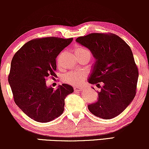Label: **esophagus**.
Returning <instances> with one entry per match:
<instances>
[{
  "instance_id": "obj_1",
  "label": "esophagus",
  "mask_w": 149,
  "mask_h": 149,
  "mask_svg": "<svg viewBox=\"0 0 149 149\" xmlns=\"http://www.w3.org/2000/svg\"><path fill=\"white\" fill-rule=\"evenodd\" d=\"M74 91H80V90H81V87H74Z\"/></svg>"
}]
</instances>
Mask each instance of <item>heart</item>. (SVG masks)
<instances>
[{
	"mask_svg": "<svg viewBox=\"0 0 149 149\" xmlns=\"http://www.w3.org/2000/svg\"><path fill=\"white\" fill-rule=\"evenodd\" d=\"M74 53L77 56H80L81 55L88 54L91 56L90 52L87 49L83 47L79 46L74 49ZM87 73L85 70L81 71H70V72L66 73L64 74V80L66 83L72 85H78L83 82L86 77Z\"/></svg>",
	"mask_w": 149,
	"mask_h": 149,
	"instance_id": "heart-1",
	"label": "heart"
}]
</instances>
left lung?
Listing matches in <instances>:
<instances>
[{"instance_id": "obj_1", "label": "left lung", "mask_w": 149, "mask_h": 149, "mask_svg": "<svg viewBox=\"0 0 149 149\" xmlns=\"http://www.w3.org/2000/svg\"><path fill=\"white\" fill-rule=\"evenodd\" d=\"M76 41L92 53L95 62L88 82L101 88L97 102L87 107L89 111L102 119L117 117L136 93L138 70L131 48L111 33H91L77 38Z\"/></svg>"}]
</instances>
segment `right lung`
<instances>
[{
    "label": "right lung",
    "mask_w": 149,
    "mask_h": 149,
    "mask_svg": "<svg viewBox=\"0 0 149 149\" xmlns=\"http://www.w3.org/2000/svg\"><path fill=\"white\" fill-rule=\"evenodd\" d=\"M73 38H35L24 44L14 55L8 81L16 105L32 119L46 123L60 117L64 99L74 91L62 84L54 89L46 85L49 76L56 77V59Z\"/></svg>",
    "instance_id": "right-lung-1"
}]
</instances>
